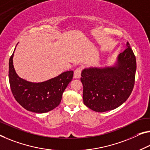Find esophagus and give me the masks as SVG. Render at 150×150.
I'll list each match as a JSON object with an SVG mask.
<instances>
[{"instance_id": "1", "label": "esophagus", "mask_w": 150, "mask_h": 150, "mask_svg": "<svg viewBox=\"0 0 150 150\" xmlns=\"http://www.w3.org/2000/svg\"><path fill=\"white\" fill-rule=\"evenodd\" d=\"M82 72V67H78L74 71V77L75 78H79L80 77Z\"/></svg>"}]
</instances>
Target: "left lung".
I'll use <instances>...</instances> for the list:
<instances>
[{"label": "left lung", "instance_id": "8db88e82", "mask_svg": "<svg viewBox=\"0 0 150 150\" xmlns=\"http://www.w3.org/2000/svg\"><path fill=\"white\" fill-rule=\"evenodd\" d=\"M113 67L91 68L82 72L83 102L96 112L116 109L125 103L135 84L136 58L129 42Z\"/></svg>", "mask_w": 150, "mask_h": 150}]
</instances>
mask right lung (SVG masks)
Segmentation results:
<instances>
[{"label":"right lung","mask_w":150,"mask_h":150,"mask_svg":"<svg viewBox=\"0 0 150 150\" xmlns=\"http://www.w3.org/2000/svg\"><path fill=\"white\" fill-rule=\"evenodd\" d=\"M13 54L9 59L8 80L15 100L24 109L38 113L47 112L57 107L64 91L72 81L73 71L63 72L43 82H27L16 74L13 65Z\"/></svg>","instance_id":"right-lung-1"}]
</instances>
